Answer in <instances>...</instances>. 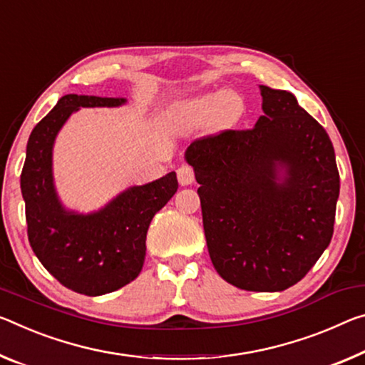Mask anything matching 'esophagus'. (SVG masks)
<instances>
[{
    "instance_id": "obj_1",
    "label": "esophagus",
    "mask_w": 365,
    "mask_h": 365,
    "mask_svg": "<svg viewBox=\"0 0 365 365\" xmlns=\"http://www.w3.org/2000/svg\"><path fill=\"white\" fill-rule=\"evenodd\" d=\"M177 178H178V183H180L182 187L192 185L195 182V170H193V167H190L187 164H183V165L178 167Z\"/></svg>"
}]
</instances>
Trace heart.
Instances as JSON below:
<instances>
[{
    "mask_svg": "<svg viewBox=\"0 0 365 365\" xmlns=\"http://www.w3.org/2000/svg\"><path fill=\"white\" fill-rule=\"evenodd\" d=\"M245 110L244 99L234 91H224L216 96H205L192 103V112L198 118H212L219 126L235 123Z\"/></svg>",
    "mask_w": 365,
    "mask_h": 365,
    "instance_id": "heart-1",
    "label": "heart"
}]
</instances>
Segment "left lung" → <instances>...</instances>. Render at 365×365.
Segmentation results:
<instances>
[{
  "instance_id": "8db88e82",
  "label": "left lung",
  "mask_w": 365,
  "mask_h": 365,
  "mask_svg": "<svg viewBox=\"0 0 365 365\" xmlns=\"http://www.w3.org/2000/svg\"><path fill=\"white\" fill-rule=\"evenodd\" d=\"M263 115L250 130L190 144L211 262L239 289L284 291L333 237L339 173L325 128L291 92L259 86Z\"/></svg>"
}]
</instances>
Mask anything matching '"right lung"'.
<instances>
[{
	"label": "right lung",
	"instance_id": "right-lung-1",
	"mask_svg": "<svg viewBox=\"0 0 365 365\" xmlns=\"http://www.w3.org/2000/svg\"><path fill=\"white\" fill-rule=\"evenodd\" d=\"M126 99L68 94L32 130L21 173L27 235L34 253L63 286L102 296L136 279L146 257V234L154 214L178 188L175 172L121 192L91 214L66 211L58 200L51 151L69 115L79 107H118Z\"/></svg>",
	"mask_w": 365,
	"mask_h": 365
}]
</instances>
